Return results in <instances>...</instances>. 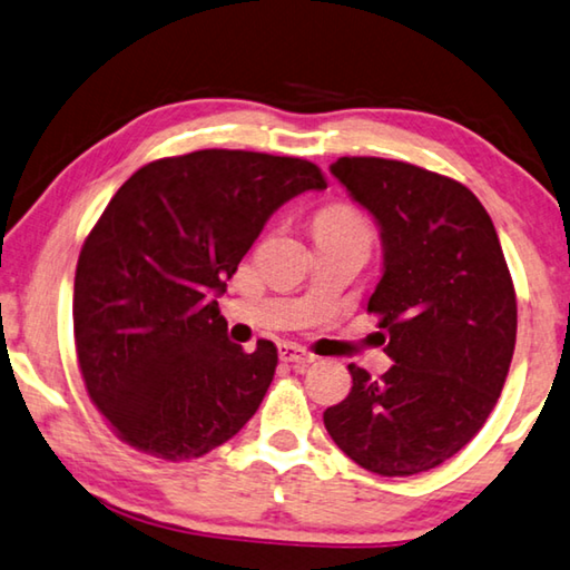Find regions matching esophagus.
Returning <instances> with one entry per match:
<instances>
[{
	"label": "esophagus",
	"mask_w": 570,
	"mask_h": 570,
	"mask_svg": "<svg viewBox=\"0 0 570 570\" xmlns=\"http://www.w3.org/2000/svg\"><path fill=\"white\" fill-rule=\"evenodd\" d=\"M278 357H282V363H286V365H294V367H299V370H304L306 365H312L314 357L312 352H306V350H302V347H296V345H282L278 347Z\"/></svg>",
	"instance_id": "obj_1"
}]
</instances>
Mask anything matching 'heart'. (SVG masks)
Instances as JSON below:
<instances>
[{"label":"heart","instance_id":"heart-1","mask_svg":"<svg viewBox=\"0 0 570 570\" xmlns=\"http://www.w3.org/2000/svg\"><path fill=\"white\" fill-rule=\"evenodd\" d=\"M314 233L317 238H340L355 240L360 246L370 248L375 240L373 220L367 218L365 210H360L352 203H332L314 215Z\"/></svg>","mask_w":570,"mask_h":570}]
</instances>
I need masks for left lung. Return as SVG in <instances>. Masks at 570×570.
<instances>
[{
  "instance_id": "8db88e82",
  "label": "left lung",
  "mask_w": 570,
  "mask_h": 570,
  "mask_svg": "<svg viewBox=\"0 0 570 570\" xmlns=\"http://www.w3.org/2000/svg\"><path fill=\"white\" fill-rule=\"evenodd\" d=\"M330 169L381 225L385 264L367 312L393 365L377 381L347 365L352 391L324 411V426L367 472H429L480 433L502 393L518 337L508 261L456 179L381 157H340Z\"/></svg>"
}]
</instances>
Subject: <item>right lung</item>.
<instances>
[{
    "instance_id": "right-lung-1",
    "label": "right lung",
    "mask_w": 570,
    "mask_h": 570,
    "mask_svg": "<svg viewBox=\"0 0 570 570\" xmlns=\"http://www.w3.org/2000/svg\"><path fill=\"white\" fill-rule=\"evenodd\" d=\"M324 187L314 161L243 149L155 159L119 187L80 248L73 332L88 399L124 444L187 462L258 411L278 350L233 345L213 296L276 207Z\"/></svg>"
}]
</instances>
